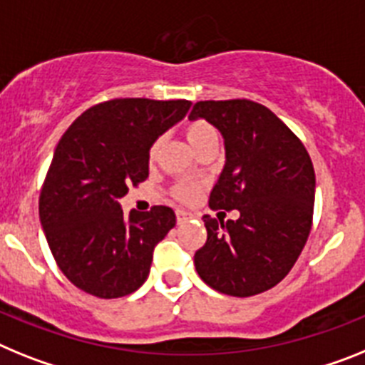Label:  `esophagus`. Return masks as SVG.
<instances>
[{
    "mask_svg": "<svg viewBox=\"0 0 365 365\" xmlns=\"http://www.w3.org/2000/svg\"><path fill=\"white\" fill-rule=\"evenodd\" d=\"M189 217H191V215L187 213V211H183V209H178V211H176V222H178V224H183Z\"/></svg>",
    "mask_w": 365,
    "mask_h": 365,
    "instance_id": "1",
    "label": "esophagus"
}]
</instances>
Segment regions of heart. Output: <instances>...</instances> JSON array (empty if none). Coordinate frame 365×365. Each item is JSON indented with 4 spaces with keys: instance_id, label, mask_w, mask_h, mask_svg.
<instances>
[{
    "instance_id": "heart-1",
    "label": "heart",
    "mask_w": 365,
    "mask_h": 365,
    "mask_svg": "<svg viewBox=\"0 0 365 365\" xmlns=\"http://www.w3.org/2000/svg\"><path fill=\"white\" fill-rule=\"evenodd\" d=\"M183 134H185L187 141L191 143V147L195 148L196 152L200 150L202 147L209 143H218V132L211 123H207L205 119H191L183 125ZM161 141L156 139L154 143L148 148V161H154L160 152ZM200 183L196 182H187V180H182V182H176L170 189L173 196L180 202H191L195 200L196 195L200 192Z\"/></svg>"
}]
</instances>
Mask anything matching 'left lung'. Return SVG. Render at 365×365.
Segmentation results:
<instances>
[{"mask_svg": "<svg viewBox=\"0 0 365 365\" xmlns=\"http://www.w3.org/2000/svg\"><path fill=\"white\" fill-rule=\"evenodd\" d=\"M204 117L226 143V167L204 215L207 240L195 253L205 284L226 296L261 294L284 279L305 248L314 215L316 176L301 139L272 110L248 99L198 101L189 119Z\"/></svg>", "mask_w": 365, "mask_h": 365, "instance_id": "left-lung-1", "label": "left lung"}]
</instances>
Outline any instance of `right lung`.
<instances>
[{
    "label": "right lung",
    "mask_w": 365,
    "mask_h": 365,
    "mask_svg": "<svg viewBox=\"0 0 365 365\" xmlns=\"http://www.w3.org/2000/svg\"><path fill=\"white\" fill-rule=\"evenodd\" d=\"M191 101L110 99L64 132L40 191V222L62 274L86 294L115 299L148 277L156 244L176 224L167 205L125 217L119 198L148 178V148Z\"/></svg>",
    "instance_id": "1"
}]
</instances>
